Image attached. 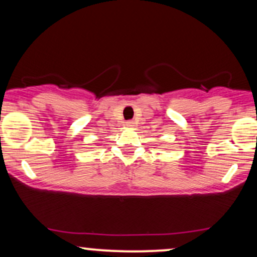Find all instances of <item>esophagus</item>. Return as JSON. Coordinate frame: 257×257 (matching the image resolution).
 <instances>
[{
    "label": "esophagus",
    "mask_w": 257,
    "mask_h": 257,
    "mask_svg": "<svg viewBox=\"0 0 257 257\" xmlns=\"http://www.w3.org/2000/svg\"><path fill=\"white\" fill-rule=\"evenodd\" d=\"M135 124V123H134V120H126V122H125V125H128V126H133V125H134Z\"/></svg>",
    "instance_id": "34e87169"
}]
</instances>
